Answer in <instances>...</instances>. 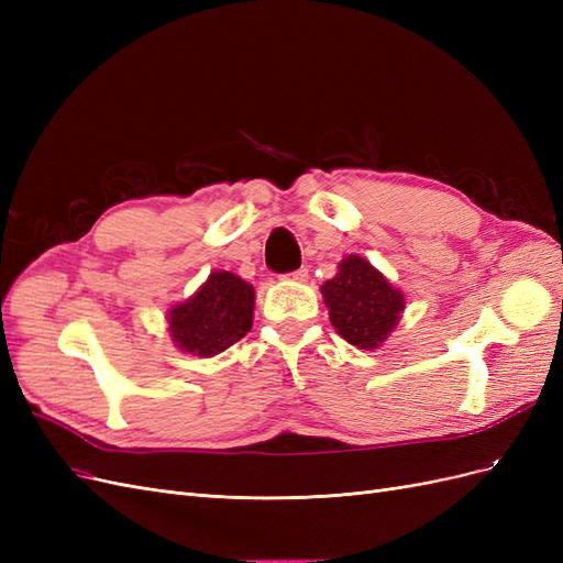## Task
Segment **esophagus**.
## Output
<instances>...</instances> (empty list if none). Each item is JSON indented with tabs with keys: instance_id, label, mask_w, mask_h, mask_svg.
<instances>
[{
	"instance_id": "1",
	"label": "esophagus",
	"mask_w": 563,
	"mask_h": 563,
	"mask_svg": "<svg viewBox=\"0 0 563 563\" xmlns=\"http://www.w3.org/2000/svg\"><path fill=\"white\" fill-rule=\"evenodd\" d=\"M286 279H294V282H305V279H308V267H300V269L288 272Z\"/></svg>"
}]
</instances>
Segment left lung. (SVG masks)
<instances>
[{
  "mask_svg": "<svg viewBox=\"0 0 563 563\" xmlns=\"http://www.w3.org/2000/svg\"><path fill=\"white\" fill-rule=\"evenodd\" d=\"M333 329L350 345L378 347L397 327L404 296L360 255L340 263L338 275L321 286Z\"/></svg>",
  "mask_w": 563,
  "mask_h": 563,
  "instance_id": "obj_1",
  "label": "left lung"
}]
</instances>
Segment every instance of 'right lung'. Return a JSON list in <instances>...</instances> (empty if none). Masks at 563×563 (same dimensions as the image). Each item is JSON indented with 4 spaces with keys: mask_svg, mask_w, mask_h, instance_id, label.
<instances>
[{
    "mask_svg": "<svg viewBox=\"0 0 563 563\" xmlns=\"http://www.w3.org/2000/svg\"><path fill=\"white\" fill-rule=\"evenodd\" d=\"M253 286L232 272H211L199 291L168 314L172 338L197 356L225 352L251 331Z\"/></svg>",
    "mask_w": 563,
    "mask_h": 563,
    "instance_id": "right-lung-1",
    "label": "right lung"
}]
</instances>
